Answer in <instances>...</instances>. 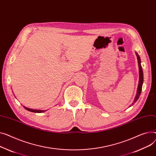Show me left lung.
<instances>
[{
	"label": "left lung",
	"instance_id": "obj_1",
	"mask_svg": "<svg viewBox=\"0 0 156 156\" xmlns=\"http://www.w3.org/2000/svg\"><path fill=\"white\" fill-rule=\"evenodd\" d=\"M136 56L137 57V61H138V64H139V85H138V88H137V94L136 97L134 98L133 100V103H132V105L134 103H136L137 100L139 99L140 95L141 93V91H142V85H143V81H144V76H143V71H142V68L141 66V61H140V58L139 56V55L136 53Z\"/></svg>",
	"mask_w": 156,
	"mask_h": 156
}]
</instances>
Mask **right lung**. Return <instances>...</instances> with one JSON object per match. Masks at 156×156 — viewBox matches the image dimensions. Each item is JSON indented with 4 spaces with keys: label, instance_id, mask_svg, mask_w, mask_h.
<instances>
[{
    "label": "right lung",
    "instance_id": "obj_1",
    "mask_svg": "<svg viewBox=\"0 0 156 156\" xmlns=\"http://www.w3.org/2000/svg\"><path fill=\"white\" fill-rule=\"evenodd\" d=\"M24 108L29 111V112H34V113H42V112H44V110H33V109H30V108H27L26 107H24Z\"/></svg>",
    "mask_w": 156,
    "mask_h": 156
}]
</instances>
